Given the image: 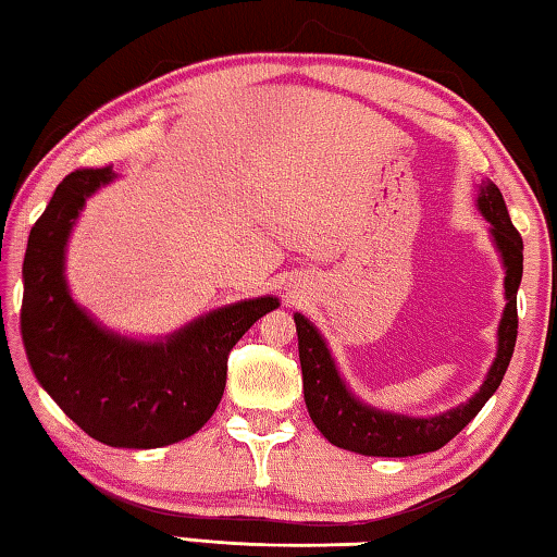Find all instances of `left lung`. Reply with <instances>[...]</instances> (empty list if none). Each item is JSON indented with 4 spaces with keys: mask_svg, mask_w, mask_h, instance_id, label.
Returning a JSON list of instances; mask_svg holds the SVG:
<instances>
[{
    "mask_svg": "<svg viewBox=\"0 0 557 557\" xmlns=\"http://www.w3.org/2000/svg\"><path fill=\"white\" fill-rule=\"evenodd\" d=\"M478 210L491 222V239L505 268V307L497 325V350L483 385L472 397L428 418L372 408L352 393L339 375L325 337L305 314L295 312L297 347L302 364V393L307 412L314 428L332 445L343 450L370 455V458H410V455L435 453L483 410V405L500 387L518 337V287L522 280V237L512 227L508 207L495 182L483 180L478 187Z\"/></svg>",
    "mask_w": 557,
    "mask_h": 557,
    "instance_id": "8db88e82",
    "label": "left lung"
}]
</instances>
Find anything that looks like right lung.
Instances as JSON below:
<instances>
[{
	"mask_svg": "<svg viewBox=\"0 0 557 557\" xmlns=\"http://www.w3.org/2000/svg\"><path fill=\"white\" fill-rule=\"evenodd\" d=\"M114 177L112 168L66 174L32 227L22 339L37 383L66 418L104 445L149 450L195 435L212 418L230 350L280 300L264 295L218 307L157 339L104 327L72 297L64 255L87 199Z\"/></svg>",
	"mask_w": 557,
	"mask_h": 557,
	"instance_id": "1",
	"label": "right lung"
}]
</instances>
